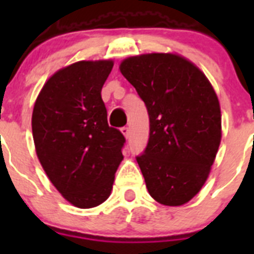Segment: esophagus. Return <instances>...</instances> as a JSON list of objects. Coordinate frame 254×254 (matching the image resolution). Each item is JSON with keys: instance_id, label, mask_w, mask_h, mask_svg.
<instances>
[{"instance_id": "obj_1", "label": "esophagus", "mask_w": 254, "mask_h": 254, "mask_svg": "<svg viewBox=\"0 0 254 254\" xmlns=\"http://www.w3.org/2000/svg\"><path fill=\"white\" fill-rule=\"evenodd\" d=\"M121 132H122L123 136H125L127 140H128V137H129V128H128V127H122V128H121Z\"/></svg>"}]
</instances>
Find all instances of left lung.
<instances>
[{"mask_svg": "<svg viewBox=\"0 0 254 254\" xmlns=\"http://www.w3.org/2000/svg\"><path fill=\"white\" fill-rule=\"evenodd\" d=\"M120 69L149 113V142L136 160L150 196L161 205H185L205 185L221 141L214 87L198 67L173 53L126 58Z\"/></svg>", "mask_w": 254, "mask_h": 254, "instance_id": "obj_1", "label": "left lung"}]
</instances>
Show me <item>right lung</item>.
<instances>
[{
  "label": "right lung",
  "mask_w": 254,
  "mask_h": 254,
  "mask_svg": "<svg viewBox=\"0 0 254 254\" xmlns=\"http://www.w3.org/2000/svg\"><path fill=\"white\" fill-rule=\"evenodd\" d=\"M113 61H80L48 78L35 100L31 128L49 181L80 208L111 196L126 138L109 127L102 87Z\"/></svg>",
  "instance_id": "add662e5"
}]
</instances>
